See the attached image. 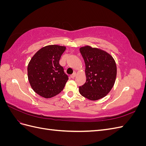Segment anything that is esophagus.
I'll return each mask as SVG.
<instances>
[{
    "label": "esophagus",
    "instance_id": "1",
    "mask_svg": "<svg viewBox=\"0 0 146 146\" xmlns=\"http://www.w3.org/2000/svg\"><path fill=\"white\" fill-rule=\"evenodd\" d=\"M76 76H77V73L76 72H74V73H73L71 75V76H70V77H71V78H74Z\"/></svg>",
    "mask_w": 146,
    "mask_h": 146
}]
</instances>
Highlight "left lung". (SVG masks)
I'll use <instances>...</instances> for the list:
<instances>
[{
  "label": "left lung",
  "mask_w": 146,
  "mask_h": 146,
  "mask_svg": "<svg viewBox=\"0 0 146 146\" xmlns=\"http://www.w3.org/2000/svg\"><path fill=\"white\" fill-rule=\"evenodd\" d=\"M85 63L86 81L79 87L85 98L97 100L107 96L116 81L117 68L113 56L100 48L90 46L80 48Z\"/></svg>",
  "instance_id": "1"
}]
</instances>
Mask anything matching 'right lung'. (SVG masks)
<instances>
[{"mask_svg": "<svg viewBox=\"0 0 146 146\" xmlns=\"http://www.w3.org/2000/svg\"><path fill=\"white\" fill-rule=\"evenodd\" d=\"M65 46L48 45L40 48L28 64V79L33 90L46 99L58 94L63 90L68 76L59 61Z\"/></svg>", "mask_w": 146, "mask_h": 146, "instance_id": "add662e5", "label": "right lung"}]
</instances>
